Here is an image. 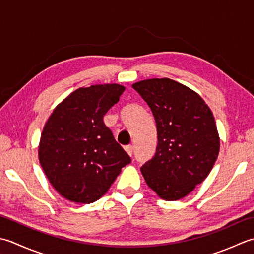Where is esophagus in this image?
Here are the masks:
<instances>
[{
    "label": "esophagus",
    "instance_id": "esophagus-1",
    "mask_svg": "<svg viewBox=\"0 0 254 254\" xmlns=\"http://www.w3.org/2000/svg\"><path fill=\"white\" fill-rule=\"evenodd\" d=\"M125 150H126V152L129 154V156H132V153H133V147L132 146H127L126 148H125Z\"/></svg>",
    "mask_w": 254,
    "mask_h": 254
}]
</instances>
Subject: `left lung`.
Instances as JSON below:
<instances>
[{
  "label": "left lung",
  "instance_id": "left-lung-1",
  "mask_svg": "<svg viewBox=\"0 0 254 254\" xmlns=\"http://www.w3.org/2000/svg\"><path fill=\"white\" fill-rule=\"evenodd\" d=\"M151 108L158 146L141 167L146 183L162 199L185 197L208 177L219 153V136L210 108L190 87L164 79L132 84Z\"/></svg>",
  "mask_w": 254,
  "mask_h": 254
}]
</instances>
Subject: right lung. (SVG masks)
<instances>
[{
    "label": "right lung",
    "instance_id": "obj_1",
    "mask_svg": "<svg viewBox=\"0 0 254 254\" xmlns=\"http://www.w3.org/2000/svg\"><path fill=\"white\" fill-rule=\"evenodd\" d=\"M125 87H80L57 106L39 142L41 168L61 196L74 203L100 199L130 163V157L105 126L103 117L120 101Z\"/></svg>",
    "mask_w": 254,
    "mask_h": 254
}]
</instances>
